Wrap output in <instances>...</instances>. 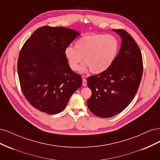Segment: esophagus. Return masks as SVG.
Segmentation results:
<instances>
[{
  "instance_id": "34e87169",
  "label": "esophagus",
  "mask_w": 160,
  "mask_h": 160,
  "mask_svg": "<svg viewBox=\"0 0 160 160\" xmlns=\"http://www.w3.org/2000/svg\"><path fill=\"white\" fill-rule=\"evenodd\" d=\"M87 85V80L85 79H83V86Z\"/></svg>"
}]
</instances>
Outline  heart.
Returning <instances> with one entry per match:
<instances>
[{
  "label": "heart",
  "mask_w": 160,
  "mask_h": 160,
  "mask_svg": "<svg viewBox=\"0 0 160 160\" xmlns=\"http://www.w3.org/2000/svg\"><path fill=\"white\" fill-rule=\"evenodd\" d=\"M119 43L113 35L92 33L79 38L75 43V48L67 47L65 56L70 68L77 71L81 62V72L88 70L99 74L107 71L113 65L118 56Z\"/></svg>",
  "instance_id": "obj_1"
}]
</instances>
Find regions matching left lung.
<instances>
[{"label": "left lung", "instance_id": "8db88e82", "mask_svg": "<svg viewBox=\"0 0 160 160\" xmlns=\"http://www.w3.org/2000/svg\"><path fill=\"white\" fill-rule=\"evenodd\" d=\"M122 38L118 55L110 68L88 78L92 91L88 100L89 110L107 118L122 112L134 98L142 80L143 61L139 48L123 29H113Z\"/></svg>", "mask_w": 160, "mask_h": 160}]
</instances>
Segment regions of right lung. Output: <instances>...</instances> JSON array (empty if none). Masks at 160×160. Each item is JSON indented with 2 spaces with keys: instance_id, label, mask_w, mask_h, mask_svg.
Instances as JSON below:
<instances>
[{
  "instance_id": "1",
  "label": "right lung",
  "mask_w": 160,
  "mask_h": 160,
  "mask_svg": "<svg viewBox=\"0 0 160 160\" xmlns=\"http://www.w3.org/2000/svg\"><path fill=\"white\" fill-rule=\"evenodd\" d=\"M79 35L71 28L45 26L22 47L17 62L21 88L28 102L42 112H61L82 85L81 75L70 68L64 52Z\"/></svg>"
}]
</instances>
